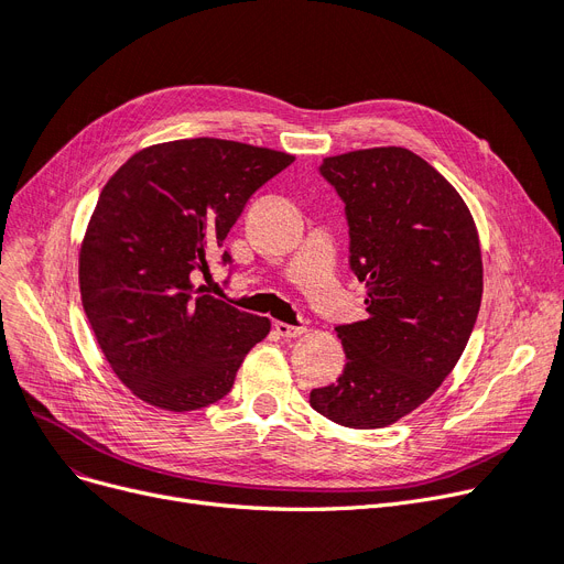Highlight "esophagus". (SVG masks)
<instances>
[{
  "mask_svg": "<svg viewBox=\"0 0 564 564\" xmlns=\"http://www.w3.org/2000/svg\"><path fill=\"white\" fill-rule=\"evenodd\" d=\"M274 329L283 338H297V336L306 334V327H295V325H288V323H274Z\"/></svg>",
  "mask_w": 564,
  "mask_h": 564,
  "instance_id": "obj_1",
  "label": "esophagus"
}]
</instances>
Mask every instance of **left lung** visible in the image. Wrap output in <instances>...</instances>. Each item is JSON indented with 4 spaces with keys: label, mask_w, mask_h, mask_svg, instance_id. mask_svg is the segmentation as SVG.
I'll use <instances>...</instances> for the list:
<instances>
[{
    "label": "left lung",
    "mask_w": 564,
    "mask_h": 564,
    "mask_svg": "<svg viewBox=\"0 0 564 564\" xmlns=\"http://www.w3.org/2000/svg\"><path fill=\"white\" fill-rule=\"evenodd\" d=\"M321 175L346 205L369 315L336 327L346 369L311 391V408L382 429L420 408L468 346L484 290L479 235L456 188L403 147L329 156Z\"/></svg>",
    "instance_id": "8db88e82"
}]
</instances>
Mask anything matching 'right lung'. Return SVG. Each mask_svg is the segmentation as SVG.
I'll list each match as a JSON object with an SVG mask.
<instances>
[{"label": "right lung", "instance_id": "right-lung-1", "mask_svg": "<svg viewBox=\"0 0 564 564\" xmlns=\"http://www.w3.org/2000/svg\"><path fill=\"white\" fill-rule=\"evenodd\" d=\"M295 156L218 138L152 144L104 186L80 249L87 321L115 376L161 410L232 389L269 321L195 288L251 195ZM224 264L232 262L224 251Z\"/></svg>", "mask_w": 564, "mask_h": 564}]
</instances>
